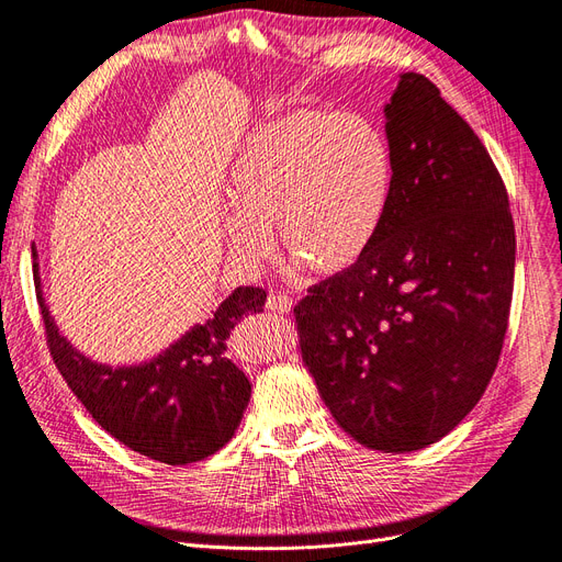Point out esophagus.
<instances>
[{"label":"esophagus","mask_w":562,"mask_h":562,"mask_svg":"<svg viewBox=\"0 0 562 562\" xmlns=\"http://www.w3.org/2000/svg\"><path fill=\"white\" fill-rule=\"evenodd\" d=\"M266 307L270 310V313H280V315H284V313H292L294 301L289 299L286 294H273V296H268Z\"/></svg>","instance_id":"esophagus-1"}]
</instances>
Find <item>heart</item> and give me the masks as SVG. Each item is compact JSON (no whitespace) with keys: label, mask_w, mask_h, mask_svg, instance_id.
Returning a JSON list of instances; mask_svg holds the SVG:
<instances>
[{"label":"heart","mask_w":562,"mask_h":562,"mask_svg":"<svg viewBox=\"0 0 562 562\" xmlns=\"http://www.w3.org/2000/svg\"><path fill=\"white\" fill-rule=\"evenodd\" d=\"M232 255L257 268L280 243L296 268L357 266L375 245L393 196L391 145L361 113L292 111L245 138L226 182Z\"/></svg>","instance_id":"heart-1"}]
</instances>
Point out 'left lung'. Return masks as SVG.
Masks as SVG:
<instances>
[{"mask_svg": "<svg viewBox=\"0 0 562 562\" xmlns=\"http://www.w3.org/2000/svg\"><path fill=\"white\" fill-rule=\"evenodd\" d=\"M393 196L370 252L296 307L303 361L359 445L409 453L480 403L509 319L516 236L501 173L422 74L384 106Z\"/></svg>", "mask_w": 562, "mask_h": 562, "instance_id": "left-lung-1", "label": "left lung"}]
</instances>
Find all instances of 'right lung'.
<instances>
[{
	"label": "right lung",
	"instance_id": "obj_1",
	"mask_svg": "<svg viewBox=\"0 0 562 562\" xmlns=\"http://www.w3.org/2000/svg\"><path fill=\"white\" fill-rule=\"evenodd\" d=\"M32 257L53 361L103 430L124 447L166 465L207 459L234 438L252 384L226 359V340L243 317L263 313V289H234L211 319L184 330L153 359L109 366L92 361L61 336L44 296L36 247Z\"/></svg>",
	"mask_w": 562,
	"mask_h": 562
}]
</instances>
